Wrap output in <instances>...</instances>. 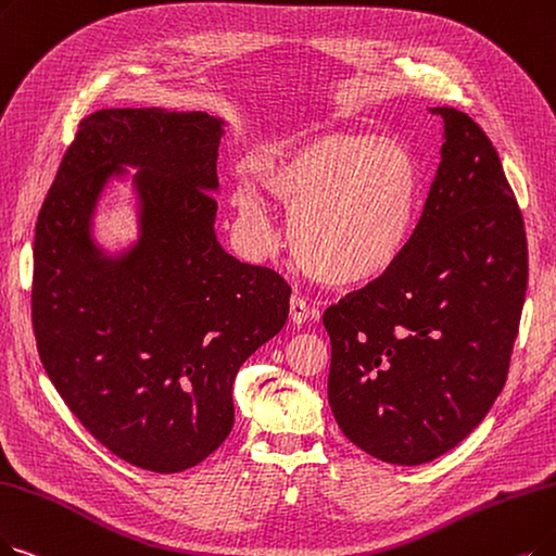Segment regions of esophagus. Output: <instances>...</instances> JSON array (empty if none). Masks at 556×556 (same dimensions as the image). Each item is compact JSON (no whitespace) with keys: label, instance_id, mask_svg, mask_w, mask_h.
I'll return each instance as SVG.
<instances>
[{"label":"esophagus","instance_id":"34e87169","mask_svg":"<svg viewBox=\"0 0 556 556\" xmlns=\"http://www.w3.org/2000/svg\"><path fill=\"white\" fill-rule=\"evenodd\" d=\"M309 315H315L313 309H309V305L301 296H292V301H290V317H292L294 326L305 324L309 319Z\"/></svg>","mask_w":556,"mask_h":556}]
</instances>
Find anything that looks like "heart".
Wrapping results in <instances>:
<instances>
[{
  "mask_svg": "<svg viewBox=\"0 0 556 556\" xmlns=\"http://www.w3.org/2000/svg\"><path fill=\"white\" fill-rule=\"evenodd\" d=\"M257 180L290 210V243L303 269L330 287H363L390 274L417 232L425 175L399 141L321 131L257 164ZM239 224L257 247L276 228L253 177L232 189Z\"/></svg>",
  "mask_w": 556,
  "mask_h": 556,
  "instance_id": "1",
  "label": "heart"
}]
</instances>
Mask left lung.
I'll list each match as a JSON object with an SVG mask.
<instances>
[{
  "label": "left lung",
  "mask_w": 556,
  "mask_h": 556,
  "mask_svg": "<svg viewBox=\"0 0 556 556\" xmlns=\"http://www.w3.org/2000/svg\"><path fill=\"white\" fill-rule=\"evenodd\" d=\"M442 118L417 232L383 278L330 305L328 404L369 456L421 465L468 438L504 388L527 290L516 195L481 127Z\"/></svg>",
  "instance_id": "8db88e82"
}]
</instances>
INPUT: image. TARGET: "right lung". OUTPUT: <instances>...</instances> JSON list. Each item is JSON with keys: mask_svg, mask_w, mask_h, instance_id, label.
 <instances>
[{"mask_svg": "<svg viewBox=\"0 0 556 556\" xmlns=\"http://www.w3.org/2000/svg\"><path fill=\"white\" fill-rule=\"evenodd\" d=\"M224 135L210 111L100 109L79 123L36 224L42 367L96 440L150 472L189 470L220 447L239 367L290 315V285L216 239ZM127 179L138 239L109 252L97 207Z\"/></svg>", "mask_w": 556, "mask_h": 556, "instance_id": "obj_1", "label": "right lung"}]
</instances>
